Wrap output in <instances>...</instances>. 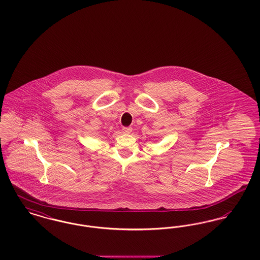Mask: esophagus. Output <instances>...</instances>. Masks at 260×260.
<instances>
[{"mask_svg": "<svg viewBox=\"0 0 260 260\" xmlns=\"http://www.w3.org/2000/svg\"><path fill=\"white\" fill-rule=\"evenodd\" d=\"M122 131H123V133H124V134H125V135H128V134H131V133H132L133 128H132L131 126H124Z\"/></svg>", "mask_w": 260, "mask_h": 260, "instance_id": "esophagus-1", "label": "esophagus"}]
</instances>
